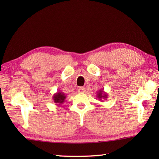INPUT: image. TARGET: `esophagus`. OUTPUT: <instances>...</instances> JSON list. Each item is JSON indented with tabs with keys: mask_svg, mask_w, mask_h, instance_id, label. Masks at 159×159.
I'll return each instance as SVG.
<instances>
[{
	"mask_svg": "<svg viewBox=\"0 0 159 159\" xmlns=\"http://www.w3.org/2000/svg\"><path fill=\"white\" fill-rule=\"evenodd\" d=\"M78 92L79 93H84L85 92V88L83 87H80L79 88V90H78Z\"/></svg>",
	"mask_w": 159,
	"mask_h": 159,
	"instance_id": "34e87169",
	"label": "esophagus"
}]
</instances>
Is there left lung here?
Returning a JSON list of instances; mask_svg holds the SVG:
<instances>
[{
    "label": "left lung",
    "instance_id": "8db88e82",
    "mask_svg": "<svg viewBox=\"0 0 159 159\" xmlns=\"http://www.w3.org/2000/svg\"><path fill=\"white\" fill-rule=\"evenodd\" d=\"M107 93H105L104 91V90H99L98 94H97V98H98L99 99H100V100H105V99L107 98Z\"/></svg>",
    "mask_w": 159,
    "mask_h": 159
}]
</instances>
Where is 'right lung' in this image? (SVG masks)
Here are the masks:
<instances>
[{"mask_svg":"<svg viewBox=\"0 0 159 159\" xmlns=\"http://www.w3.org/2000/svg\"><path fill=\"white\" fill-rule=\"evenodd\" d=\"M66 98V97L64 93L57 92L54 94L52 96V99L55 103L60 105V104H63V102H64V100H65Z\"/></svg>","mask_w":159,"mask_h":159,"instance_id":"add662e5","label":"right lung"}]
</instances>
